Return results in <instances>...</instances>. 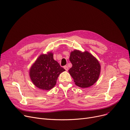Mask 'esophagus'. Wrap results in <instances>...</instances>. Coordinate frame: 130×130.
I'll list each match as a JSON object with an SVG mask.
<instances>
[{"label": "esophagus", "mask_w": 130, "mask_h": 130, "mask_svg": "<svg viewBox=\"0 0 130 130\" xmlns=\"http://www.w3.org/2000/svg\"><path fill=\"white\" fill-rule=\"evenodd\" d=\"M64 69L66 71H67L69 70V67H68V66H65L64 67Z\"/></svg>", "instance_id": "esophagus-1"}]
</instances>
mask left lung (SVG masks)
<instances>
[{"label":"left lung","mask_w":130,"mask_h":130,"mask_svg":"<svg viewBox=\"0 0 130 130\" xmlns=\"http://www.w3.org/2000/svg\"><path fill=\"white\" fill-rule=\"evenodd\" d=\"M70 60L72 67L69 72L76 85L86 88L97 82L101 66L98 60L90 53L75 50L71 53Z\"/></svg>","instance_id":"left-lung-1"}]
</instances>
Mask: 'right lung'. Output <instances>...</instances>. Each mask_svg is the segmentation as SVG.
<instances>
[{"instance_id":"right-lung-1","label":"right lung","mask_w":130,"mask_h":130,"mask_svg":"<svg viewBox=\"0 0 130 130\" xmlns=\"http://www.w3.org/2000/svg\"><path fill=\"white\" fill-rule=\"evenodd\" d=\"M57 61L53 54H42L33 63L30 70V77L35 86L42 90H49L56 85L58 76L65 71Z\"/></svg>"}]
</instances>
